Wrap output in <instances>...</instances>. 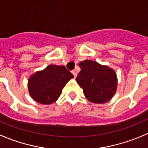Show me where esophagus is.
Returning <instances> with one entry per match:
<instances>
[{
	"label": "esophagus",
	"instance_id": "obj_1",
	"mask_svg": "<svg viewBox=\"0 0 148 148\" xmlns=\"http://www.w3.org/2000/svg\"><path fill=\"white\" fill-rule=\"evenodd\" d=\"M72 73H73V75H74V77H76L77 76V73H76V72H75V70H73V71H72Z\"/></svg>",
	"mask_w": 148,
	"mask_h": 148
}]
</instances>
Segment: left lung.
Masks as SVG:
<instances>
[{"label":"left lung","instance_id":"obj_1","mask_svg":"<svg viewBox=\"0 0 148 148\" xmlns=\"http://www.w3.org/2000/svg\"><path fill=\"white\" fill-rule=\"evenodd\" d=\"M81 71L76 78L88 101L102 104L109 101L115 94L117 78L113 70L91 60L79 63Z\"/></svg>","mask_w":148,"mask_h":148}]
</instances>
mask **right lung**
<instances>
[{
  "mask_svg": "<svg viewBox=\"0 0 148 148\" xmlns=\"http://www.w3.org/2000/svg\"><path fill=\"white\" fill-rule=\"evenodd\" d=\"M74 75L64 66L51 64L30 77L28 88L30 96L36 102L49 105L55 102L62 90Z\"/></svg>",
  "mask_w": 148,
  "mask_h": 148,
  "instance_id": "obj_1",
  "label": "right lung"
}]
</instances>
